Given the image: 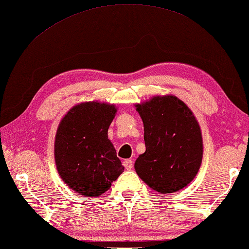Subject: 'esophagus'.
<instances>
[{"label": "esophagus", "mask_w": 249, "mask_h": 249, "mask_svg": "<svg viewBox=\"0 0 249 249\" xmlns=\"http://www.w3.org/2000/svg\"><path fill=\"white\" fill-rule=\"evenodd\" d=\"M123 164H124V166H125V169L129 171V170L133 169L134 162H133L132 160H125V161L123 162Z\"/></svg>", "instance_id": "obj_1"}]
</instances>
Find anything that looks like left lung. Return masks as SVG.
<instances>
[{
    "label": "left lung",
    "instance_id": "obj_1",
    "mask_svg": "<svg viewBox=\"0 0 249 249\" xmlns=\"http://www.w3.org/2000/svg\"><path fill=\"white\" fill-rule=\"evenodd\" d=\"M135 107L142 120L146 144L135 162L136 173L161 194L187 186L199 171L203 152L201 129L193 112L171 94Z\"/></svg>",
    "mask_w": 249,
    "mask_h": 249
}]
</instances>
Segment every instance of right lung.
Instances as JSON below:
<instances>
[{"label": "right lung", "instance_id": "obj_1", "mask_svg": "<svg viewBox=\"0 0 249 249\" xmlns=\"http://www.w3.org/2000/svg\"><path fill=\"white\" fill-rule=\"evenodd\" d=\"M116 111L114 105L106 102H83L58 124L54 142L56 169L67 186L80 195H102L124 172L107 138Z\"/></svg>", "mask_w": 249, "mask_h": 249}]
</instances>
